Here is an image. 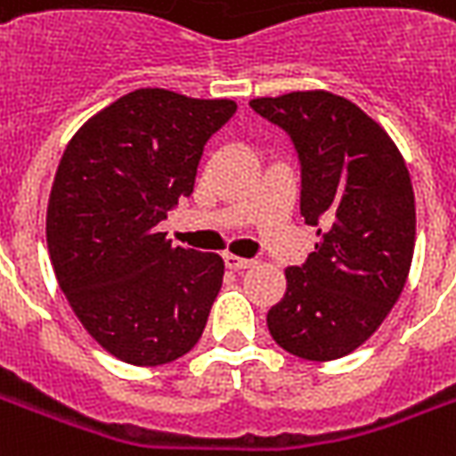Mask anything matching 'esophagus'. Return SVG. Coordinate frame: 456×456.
Instances as JSON below:
<instances>
[{
  "instance_id": "obj_1",
  "label": "esophagus",
  "mask_w": 456,
  "mask_h": 456,
  "mask_svg": "<svg viewBox=\"0 0 456 456\" xmlns=\"http://www.w3.org/2000/svg\"><path fill=\"white\" fill-rule=\"evenodd\" d=\"M224 264H227V268H232V271H244V268L254 266L251 258L234 256V254H224Z\"/></svg>"
}]
</instances>
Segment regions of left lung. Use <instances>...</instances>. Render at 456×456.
I'll use <instances>...</instances> for the list:
<instances>
[{
	"instance_id": "left-lung-1",
	"label": "left lung",
	"mask_w": 456,
	"mask_h": 456,
	"mask_svg": "<svg viewBox=\"0 0 456 456\" xmlns=\"http://www.w3.org/2000/svg\"><path fill=\"white\" fill-rule=\"evenodd\" d=\"M251 107L290 134L303 166L300 212L325 219L286 296L268 310L278 346L307 362L359 349L398 303L415 251L408 166L381 124L327 90L256 97Z\"/></svg>"
}]
</instances>
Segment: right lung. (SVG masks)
<instances>
[{"label": "right lung", "mask_w": 456, "mask_h": 456, "mask_svg": "<svg viewBox=\"0 0 456 456\" xmlns=\"http://www.w3.org/2000/svg\"><path fill=\"white\" fill-rule=\"evenodd\" d=\"M234 110V100L141 87L65 146L45 212L48 254L75 317L119 362H175L208 325L224 261L173 247L159 222L192 192L205 141Z\"/></svg>", "instance_id": "right-lung-1"}]
</instances>
